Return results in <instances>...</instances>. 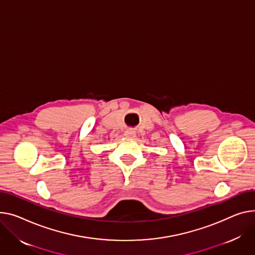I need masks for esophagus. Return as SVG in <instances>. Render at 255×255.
Instances as JSON below:
<instances>
[{"label":"esophagus","mask_w":255,"mask_h":255,"mask_svg":"<svg viewBox=\"0 0 255 255\" xmlns=\"http://www.w3.org/2000/svg\"><path fill=\"white\" fill-rule=\"evenodd\" d=\"M135 135H136V133H135V131L132 130V129H129V130L125 131V136L127 138H134Z\"/></svg>","instance_id":"obj_1"}]
</instances>
